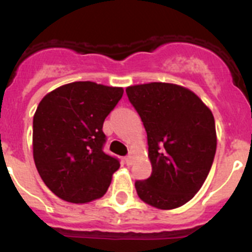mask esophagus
Instances as JSON below:
<instances>
[{
    "label": "esophagus",
    "mask_w": 252,
    "mask_h": 252,
    "mask_svg": "<svg viewBox=\"0 0 252 252\" xmlns=\"http://www.w3.org/2000/svg\"><path fill=\"white\" fill-rule=\"evenodd\" d=\"M125 161H126V164H127V165H131V164H132V161H133V151H130V154H128L127 157L125 158Z\"/></svg>",
    "instance_id": "obj_1"
}]
</instances>
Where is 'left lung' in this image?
<instances>
[{
	"mask_svg": "<svg viewBox=\"0 0 252 252\" xmlns=\"http://www.w3.org/2000/svg\"><path fill=\"white\" fill-rule=\"evenodd\" d=\"M148 133L153 173L136 180L139 197L160 209L190 201L203 186L217 146L212 112L192 91L170 83L126 88Z\"/></svg>",
	"mask_w": 252,
	"mask_h": 252,
	"instance_id": "left-lung-1",
	"label": "left lung"
}]
</instances>
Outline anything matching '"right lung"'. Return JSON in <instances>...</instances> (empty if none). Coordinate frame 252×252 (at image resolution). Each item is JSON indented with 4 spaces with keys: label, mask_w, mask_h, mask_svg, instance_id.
I'll list each match as a JSON object with an SVG mask.
<instances>
[{
    "label": "right lung",
    "mask_w": 252,
    "mask_h": 252,
    "mask_svg": "<svg viewBox=\"0 0 252 252\" xmlns=\"http://www.w3.org/2000/svg\"><path fill=\"white\" fill-rule=\"evenodd\" d=\"M124 90L94 82L62 86L41 99L32 121L34 161L51 192L72 203L101 198L120 160L103 151V122Z\"/></svg>",
    "instance_id": "1"
}]
</instances>
